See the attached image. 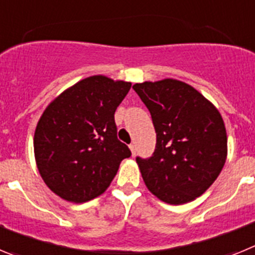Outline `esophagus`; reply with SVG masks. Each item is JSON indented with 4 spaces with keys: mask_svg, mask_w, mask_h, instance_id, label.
<instances>
[{
    "mask_svg": "<svg viewBox=\"0 0 255 255\" xmlns=\"http://www.w3.org/2000/svg\"><path fill=\"white\" fill-rule=\"evenodd\" d=\"M129 148H130V150H131V155H132V157H134L135 153H136V148H135L134 144H130Z\"/></svg>",
    "mask_w": 255,
    "mask_h": 255,
    "instance_id": "1",
    "label": "esophagus"
}]
</instances>
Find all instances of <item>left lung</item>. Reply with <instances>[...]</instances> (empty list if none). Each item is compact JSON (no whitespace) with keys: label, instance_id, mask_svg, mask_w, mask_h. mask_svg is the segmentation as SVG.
Listing matches in <instances>:
<instances>
[{"label":"left lung","instance_id":"obj_1","mask_svg":"<svg viewBox=\"0 0 255 255\" xmlns=\"http://www.w3.org/2000/svg\"><path fill=\"white\" fill-rule=\"evenodd\" d=\"M149 110L157 134L153 155L136 158L148 190L168 204L203 194L224 168L227 135L213 103L176 79L132 85Z\"/></svg>","mask_w":255,"mask_h":255}]
</instances>
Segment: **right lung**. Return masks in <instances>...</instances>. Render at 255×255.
<instances>
[{
    "label": "right lung",
    "mask_w": 255,
    "mask_h": 255,
    "mask_svg": "<svg viewBox=\"0 0 255 255\" xmlns=\"http://www.w3.org/2000/svg\"><path fill=\"white\" fill-rule=\"evenodd\" d=\"M131 83L105 75L85 78L65 89L40 116L34 157L44 184L71 203L100 197L124 158L131 155L117 139L115 111Z\"/></svg>",
    "instance_id": "add662e5"
}]
</instances>
